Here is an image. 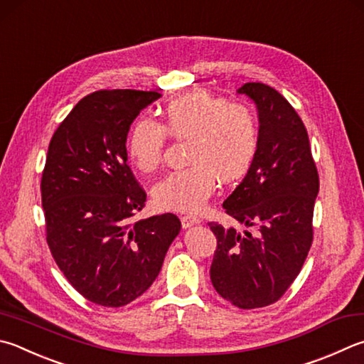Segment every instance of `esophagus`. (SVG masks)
Returning a JSON list of instances; mask_svg holds the SVG:
<instances>
[{"mask_svg":"<svg viewBox=\"0 0 364 364\" xmlns=\"http://www.w3.org/2000/svg\"><path fill=\"white\" fill-rule=\"evenodd\" d=\"M197 223H200V220L196 215H184V216H181V226L184 229L194 226V224H197Z\"/></svg>","mask_w":364,"mask_h":364,"instance_id":"obj_1","label":"esophagus"}]
</instances>
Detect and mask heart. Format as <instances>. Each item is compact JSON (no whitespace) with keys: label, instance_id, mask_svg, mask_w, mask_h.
I'll use <instances>...</instances> for the list:
<instances>
[{"label":"heart","instance_id":"obj_1","mask_svg":"<svg viewBox=\"0 0 364 364\" xmlns=\"http://www.w3.org/2000/svg\"><path fill=\"white\" fill-rule=\"evenodd\" d=\"M168 135L188 140L184 162L189 165L164 176L153 197L159 207L178 211L202 208L218 180L232 183L245 175L259 141L257 119L248 105L189 92L165 105L162 124L151 117L134 124L127 136L132 164L143 173L159 168Z\"/></svg>","mask_w":364,"mask_h":364}]
</instances>
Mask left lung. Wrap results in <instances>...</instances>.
Instances as JSON below:
<instances>
[{"instance_id":"obj_1","label":"left lung","mask_w":364,"mask_h":364,"mask_svg":"<svg viewBox=\"0 0 364 364\" xmlns=\"http://www.w3.org/2000/svg\"><path fill=\"white\" fill-rule=\"evenodd\" d=\"M237 92L256 105L259 141L245 178L223 207L256 232L208 223L218 240L210 279L235 307L257 309L279 301L301 272L314 239L320 181L307 130L287 98L262 82Z\"/></svg>"}]
</instances>
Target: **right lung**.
<instances>
[{
	"label": "right lung",
	"instance_id": "add662e5",
	"mask_svg": "<svg viewBox=\"0 0 364 364\" xmlns=\"http://www.w3.org/2000/svg\"><path fill=\"white\" fill-rule=\"evenodd\" d=\"M159 97L94 92L49 143L41 178L46 239L73 288L98 306L122 307L146 291L181 229L173 213L132 223L146 193L127 165L125 141L134 119Z\"/></svg>",
	"mask_w": 364,
	"mask_h": 364
}]
</instances>
